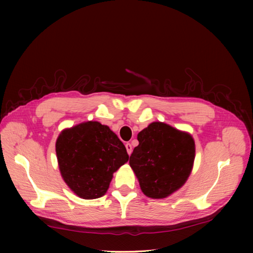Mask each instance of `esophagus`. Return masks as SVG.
Segmentation results:
<instances>
[{
    "label": "esophagus",
    "mask_w": 253,
    "mask_h": 253,
    "mask_svg": "<svg viewBox=\"0 0 253 253\" xmlns=\"http://www.w3.org/2000/svg\"><path fill=\"white\" fill-rule=\"evenodd\" d=\"M125 147H126V150H127L128 155L130 156V155H131V153H132V145H131V143L127 142V143L125 144Z\"/></svg>",
    "instance_id": "obj_1"
}]
</instances>
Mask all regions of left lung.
<instances>
[{
	"instance_id": "obj_1",
	"label": "left lung",
	"mask_w": 253,
	"mask_h": 253,
	"mask_svg": "<svg viewBox=\"0 0 253 253\" xmlns=\"http://www.w3.org/2000/svg\"><path fill=\"white\" fill-rule=\"evenodd\" d=\"M139 144L129 164L142 193L164 199L179 190L193 170L196 147L189 132L163 122H153L137 134Z\"/></svg>"
}]
</instances>
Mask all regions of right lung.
Listing matches in <instances>:
<instances>
[{
    "instance_id": "obj_1",
    "label": "right lung",
    "mask_w": 253,
    "mask_h": 253,
    "mask_svg": "<svg viewBox=\"0 0 253 253\" xmlns=\"http://www.w3.org/2000/svg\"><path fill=\"white\" fill-rule=\"evenodd\" d=\"M55 151L64 182L86 200L102 197L114 172L129 159L117 134L97 121L63 129L56 139Z\"/></svg>"
}]
</instances>
